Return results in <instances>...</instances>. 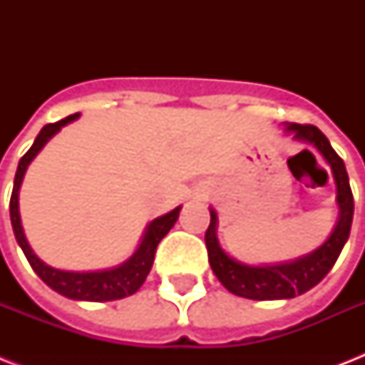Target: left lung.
<instances>
[{
	"instance_id": "1",
	"label": "left lung",
	"mask_w": 365,
	"mask_h": 365,
	"mask_svg": "<svg viewBox=\"0 0 365 365\" xmlns=\"http://www.w3.org/2000/svg\"><path fill=\"white\" fill-rule=\"evenodd\" d=\"M286 130L294 132L297 140L312 143L324 159L328 160V165L334 170L335 183H337V202H339L341 216L331 237L311 255L292 261V263H284V265L248 267L231 259L223 252L216 239L217 216L216 212L210 210V225L206 229L205 242L212 271L231 294L246 297V299H289L295 295L305 294L307 289L317 286L328 274L351 235L354 199H352L349 174H346L343 159L335 153L328 138L324 136L314 125L289 123Z\"/></svg>"
}]
</instances>
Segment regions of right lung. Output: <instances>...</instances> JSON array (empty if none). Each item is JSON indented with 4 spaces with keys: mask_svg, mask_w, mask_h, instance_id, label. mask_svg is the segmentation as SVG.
Segmentation results:
<instances>
[{
    "mask_svg": "<svg viewBox=\"0 0 365 365\" xmlns=\"http://www.w3.org/2000/svg\"><path fill=\"white\" fill-rule=\"evenodd\" d=\"M79 113L68 115L66 119H60L56 123H48L41 128V132L37 134L36 142L24 157L20 159L16 174H14V185L13 193H11V202H9V210H11V223H13L14 237L16 242L20 244V248L24 252L26 259L30 261L31 269L37 272V277L41 278L43 282L51 286L54 292H58L64 297L70 299H79V301H113V299H123L126 295L136 294L140 286L145 282V277L151 271L153 265L155 254H157V246L163 240L172 225L176 223L178 214H180V206L168 212L166 216L157 217L155 222L149 223L145 237H143L140 248L136 250V254L132 255L130 259L123 263L117 269H110V271L102 272H68V271H58L53 267L45 265L39 257H37L31 248L26 242L24 231L20 225V214H19V187L24 178V172L30 165V160L37 155V151L48 142V138L56 134L60 130V126H64L66 123L77 119Z\"/></svg>",
    "mask_w": 365,
    "mask_h": 365,
    "instance_id": "obj_1",
    "label": "right lung"
}]
</instances>
